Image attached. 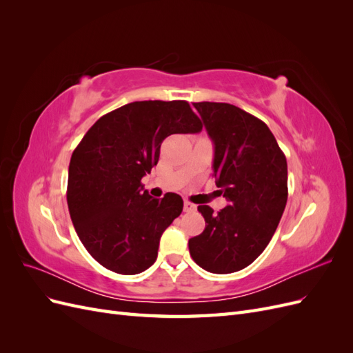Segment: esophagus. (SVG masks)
I'll return each instance as SVG.
<instances>
[{
  "label": "esophagus",
  "instance_id": "obj_1",
  "mask_svg": "<svg viewBox=\"0 0 353 353\" xmlns=\"http://www.w3.org/2000/svg\"><path fill=\"white\" fill-rule=\"evenodd\" d=\"M196 209H197L196 205H193L191 201H188V200L184 201V212H194Z\"/></svg>",
  "mask_w": 353,
  "mask_h": 353
}]
</instances>
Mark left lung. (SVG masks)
<instances>
[{
	"label": "left lung",
	"mask_w": 353,
	"mask_h": 353,
	"mask_svg": "<svg viewBox=\"0 0 353 353\" xmlns=\"http://www.w3.org/2000/svg\"><path fill=\"white\" fill-rule=\"evenodd\" d=\"M215 145L213 176L228 206L197 209L206 228L188 240L193 261L213 274L249 266L265 250L287 203V160L258 117L228 103H193Z\"/></svg>",
	"instance_id": "obj_1"
}]
</instances>
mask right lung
<instances>
[{"label": "right lung", "instance_id": "right-lung-1", "mask_svg": "<svg viewBox=\"0 0 353 353\" xmlns=\"http://www.w3.org/2000/svg\"><path fill=\"white\" fill-rule=\"evenodd\" d=\"M201 128L187 101L148 100L101 116L83 135L70 157L68 206L79 240L104 268L134 275L154 263L184 201L175 193L153 199L141 178L157 165L166 137Z\"/></svg>", "mask_w": 353, "mask_h": 353}]
</instances>
